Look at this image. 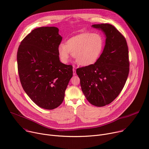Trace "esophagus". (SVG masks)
<instances>
[{"label": "esophagus", "mask_w": 149, "mask_h": 149, "mask_svg": "<svg viewBox=\"0 0 149 149\" xmlns=\"http://www.w3.org/2000/svg\"><path fill=\"white\" fill-rule=\"evenodd\" d=\"M73 75H76V72H75V68H74H74H73Z\"/></svg>", "instance_id": "34e87169"}]
</instances>
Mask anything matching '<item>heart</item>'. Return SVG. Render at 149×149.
Here are the masks:
<instances>
[{
	"label": "heart",
	"instance_id": "heart-1",
	"mask_svg": "<svg viewBox=\"0 0 149 149\" xmlns=\"http://www.w3.org/2000/svg\"><path fill=\"white\" fill-rule=\"evenodd\" d=\"M103 48V39L96 33H83L76 35L58 47V55L63 63L69 61L70 53L80 66H88L95 63Z\"/></svg>",
	"mask_w": 149,
	"mask_h": 149
}]
</instances>
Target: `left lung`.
Instances as JSON below:
<instances>
[{
    "instance_id": "left-lung-1",
    "label": "left lung",
    "mask_w": 149,
    "mask_h": 149,
    "mask_svg": "<svg viewBox=\"0 0 149 149\" xmlns=\"http://www.w3.org/2000/svg\"><path fill=\"white\" fill-rule=\"evenodd\" d=\"M105 34L106 45L94 64L79 68L76 72L87 100L102 107L113 102L123 89L130 71L128 47L126 39L114 26L94 24Z\"/></svg>"
}]
</instances>
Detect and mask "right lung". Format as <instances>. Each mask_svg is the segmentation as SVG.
<instances>
[{"instance_id":"right-lung-1","label":"right lung","mask_w":149,"mask_h":149,"mask_svg":"<svg viewBox=\"0 0 149 149\" xmlns=\"http://www.w3.org/2000/svg\"><path fill=\"white\" fill-rule=\"evenodd\" d=\"M55 26L33 30L21 42L17 52L22 87L39 107L53 109L62 103L73 75L72 66L60 62L58 47L62 37Z\"/></svg>"}]
</instances>
